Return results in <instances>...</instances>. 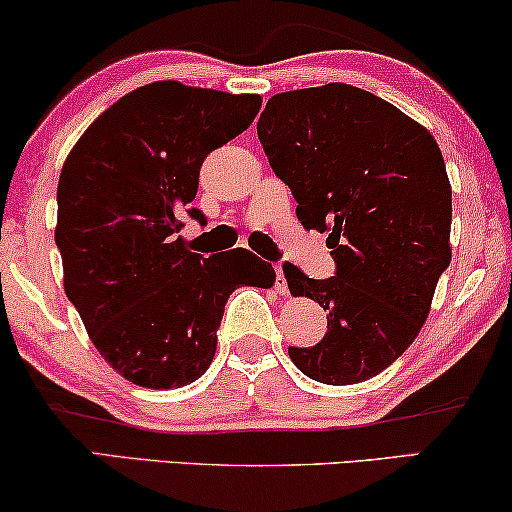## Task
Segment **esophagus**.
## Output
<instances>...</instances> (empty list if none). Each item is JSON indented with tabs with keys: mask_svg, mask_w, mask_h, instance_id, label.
<instances>
[{
	"mask_svg": "<svg viewBox=\"0 0 512 512\" xmlns=\"http://www.w3.org/2000/svg\"><path fill=\"white\" fill-rule=\"evenodd\" d=\"M276 290L278 294H287V278L283 269H280V264H276Z\"/></svg>",
	"mask_w": 512,
	"mask_h": 512,
	"instance_id": "34e87169",
	"label": "esophagus"
}]
</instances>
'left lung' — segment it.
<instances>
[{
    "instance_id": "8db88e82",
    "label": "left lung",
    "mask_w": 512,
    "mask_h": 512,
    "mask_svg": "<svg viewBox=\"0 0 512 512\" xmlns=\"http://www.w3.org/2000/svg\"><path fill=\"white\" fill-rule=\"evenodd\" d=\"M257 136L292 190L301 225L329 232L336 271L283 266L287 287L327 311V334L287 348L325 385L378 376L408 350L450 266L452 190L441 148L420 122L345 83L273 95Z\"/></svg>"
}]
</instances>
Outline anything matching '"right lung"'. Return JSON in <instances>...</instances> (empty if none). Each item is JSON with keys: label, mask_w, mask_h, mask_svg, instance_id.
Here are the masks:
<instances>
[{"label": "right lung", "mask_w": 512, "mask_h": 512, "mask_svg": "<svg viewBox=\"0 0 512 512\" xmlns=\"http://www.w3.org/2000/svg\"><path fill=\"white\" fill-rule=\"evenodd\" d=\"M259 95L157 81L106 109L57 183L55 243L64 292L106 362L150 390L190 385L211 366L236 287H271L273 266L246 248L192 253L183 211L204 220L199 169L250 127Z\"/></svg>", "instance_id": "add662e5"}]
</instances>
